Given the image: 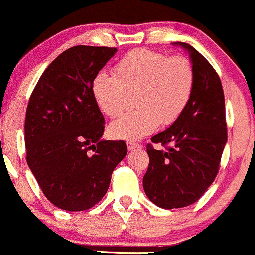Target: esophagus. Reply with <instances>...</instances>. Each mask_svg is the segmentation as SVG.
<instances>
[{"label": "esophagus", "instance_id": "obj_1", "mask_svg": "<svg viewBox=\"0 0 255 255\" xmlns=\"http://www.w3.org/2000/svg\"><path fill=\"white\" fill-rule=\"evenodd\" d=\"M127 146L128 150H140L142 146L140 145V143H136V142H132V141H128L127 142Z\"/></svg>", "mask_w": 255, "mask_h": 255}]
</instances>
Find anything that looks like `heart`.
Segmentation results:
<instances>
[{
  "label": "heart",
  "instance_id": "obj_1",
  "mask_svg": "<svg viewBox=\"0 0 255 255\" xmlns=\"http://www.w3.org/2000/svg\"><path fill=\"white\" fill-rule=\"evenodd\" d=\"M195 73L187 58L138 48L115 64L113 75L98 73L90 93L100 112L112 119L124 112L125 93H137V110L109 127L112 137L137 141L152 133L160 124L170 127L177 122L190 103Z\"/></svg>",
  "mask_w": 255,
  "mask_h": 255
}]
</instances>
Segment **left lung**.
<instances>
[{
    "label": "left lung",
    "mask_w": 255,
    "mask_h": 255,
    "mask_svg": "<svg viewBox=\"0 0 255 255\" xmlns=\"http://www.w3.org/2000/svg\"><path fill=\"white\" fill-rule=\"evenodd\" d=\"M180 45L190 55L195 85L187 108L177 122L152 136L147 146L150 157L142 180L148 200L165 210L181 208L201 198L216 178L227 143L224 94L218 74L192 45Z\"/></svg>",
    "instance_id": "left-lung-1"
}]
</instances>
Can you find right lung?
Wrapping results in <instances>:
<instances>
[{"label":"right lung","instance_id":"add662e5","mask_svg":"<svg viewBox=\"0 0 255 255\" xmlns=\"http://www.w3.org/2000/svg\"><path fill=\"white\" fill-rule=\"evenodd\" d=\"M117 48L75 45L39 78L26 112L27 163L45 197L77 212L97 205L127 156L123 140H102L105 120L90 84Z\"/></svg>","mask_w":255,"mask_h":255}]
</instances>
